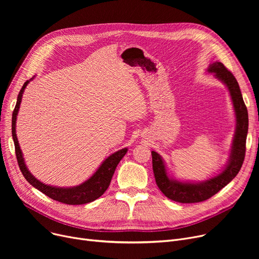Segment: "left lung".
Returning <instances> with one entry per match:
<instances>
[{"label": "left lung", "instance_id": "left-lung-1", "mask_svg": "<svg viewBox=\"0 0 259 259\" xmlns=\"http://www.w3.org/2000/svg\"><path fill=\"white\" fill-rule=\"evenodd\" d=\"M208 72L213 73L217 79L223 81L229 90L231 101L233 104L236 127L232 147H231L227 165L223 171L213 178L202 182H181L174 180L169 175L162 157L154 150L151 151L152 167L157 187L168 198L178 202H199L212 197L237 175L242 166L244 154H246L249 117L237 80L221 62H213L210 64Z\"/></svg>", "mask_w": 259, "mask_h": 259}]
</instances>
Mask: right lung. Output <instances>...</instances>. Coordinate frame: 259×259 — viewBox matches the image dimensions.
<instances>
[{"mask_svg": "<svg viewBox=\"0 0 259 259\" xmlns=\"http://www.w3.org/2000/svg\"><path fill=\"white\" fill-rule=\"evenodd\" d=\"M33 77L29 80H26L19 95H18V101L17 105L15 107V110H13L12 113V125H11V130H12V139L13 142H15V147H16V155L18 159V164L21 169V172L23 173L24 178L26 181L28 182L31 186H33L35 189H37L38 191L44 193L48 197L58 200L63 203H67V205H83V203H88L100 196H102L106 190L108 189L109 185H110L111 179L114 174V171L118 165V162L120 159L125 156L127 153L128 149L124 148L120 149V150L112 153L111 155H109L103 162L102 165L98 168V170L95 171L91 178H89L87 181L84 183H81L78 186L75 187H54L50 185H46L42 182H39L37 179H35L34 176L30 173V171L27 168L25 160L23 157V153L19 145V141L17 138V133H16V122H17V115L19 113V109L20 105L22 102L23 98V93L26 88V86L29 84V81L32 80Z\"/></svg>", "mask_w": 259, "mask_h": 259, "instance_id": "obj_1", "label": "right lung"}]
</instances>
